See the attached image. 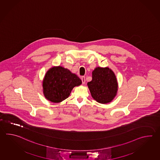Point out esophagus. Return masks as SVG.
Here are the masks:
<instances>
[{"label": "esophagus", "mask_w": 160, "mask_h": 160, "mask_svg": "<svg viewBox=\"0 0 160 160\" xmlns=\"http://www.w3.org/2000/svg\"><path fill=\"white\" fill-rule=\"evenodd\" d=\"M81 79H82V84H84L85 83V77L84 76H82V78H81Z\"/></svg>", "instance_id": "obj_1"}]
</instances>
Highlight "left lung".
I'll list each match as a JSON object with an SVG mask.
<instances>
[{"label":"left lung","mask_w":160,"mask_h":160,"mask_svg":"<svg viewBox=\"0 0 160 160\" xmlns=\"http://www.w3.org/2000/svg\"><path fill=\"white\" fill-rule=\"evenodd\" d=\"M92 97L101 104H107L117 95L118 83L116 75L108 67H96L92 72V80L87 83Z\"/></svg>","instance_id":"obj_1"}]
</instances>
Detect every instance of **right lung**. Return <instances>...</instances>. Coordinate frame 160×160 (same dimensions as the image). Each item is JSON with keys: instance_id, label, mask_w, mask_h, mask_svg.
Returning <instances> with one entry per match:
<instances>
[{"instance_id": "right-lung-1", "label": "right lung", "mask_w": 160, "mask_h": 160, "mask_svg": "<svg viewBox=\"0 0 160 160\" xmlns=\"http://www.w3.org/2000/svg\"><path fill=\"white\" fill-rule=\"evenodd\" d=\"M82 83L78 76L68 69L53 67L46 72L43 78V94L48 100L58 103L68 98L72 89Z\"/></svg>"}]
</instances>
